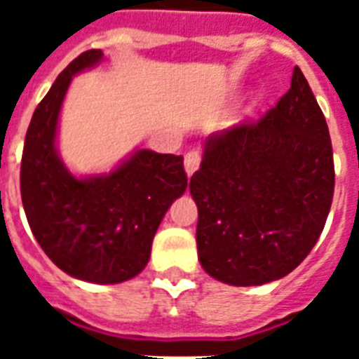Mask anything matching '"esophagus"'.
Wrapping results in <instances>:
<instances>
[{
	"label": "esophagus",
	"mask_w": 359,
	"mask_h": 359,
	"mask_svg": "<svg viewBox=\"0 0 359 359\" xmlns=\"http://www.w3.org/2000/svg\"><path fill=\"white\" fill-rule=\"evenodd\" d=\"M199 163H201V154L199 151H190L188 154L184 156V169L188 177L196 173L197 169H199Z\"/></svg>",
	"instance_id": "obj_1"
}]
</instances>
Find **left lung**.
Wrapping results in <instances>:
<instances>
[{
  "mask_svg": "<svg viewBox=\"0 0 359 359\" xmlns=\"http://www.w3.org/2000/svg\"><path fill=\"white\" fill-rule=\"evenodd\" d=\"M334 184L328 124L294 67L276 108L205 141L190 179L205 272L235 287L285 278L317 244Z\"/></svg>",
  "mask_w": 359,
  "mask_h": 359,
  "instance_id": "1",
  "label": "left lung"
}]
</instances>
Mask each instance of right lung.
<instances>
[{
  "label": "right lung",
  "mask_w": 359,
  "mask_h": 359,
  "mask_svg": "<svg viewBox=\"0 0 359 359\" xmlns=\"http://www.w3.org/2000/svg\"><path fill=\"white\" fill-rule=\"evenodd\" d=\"M87 50L53 81L25 134L20 191L25 216L57 268L89 283L135 278L151 257L158 225L186 191L184 158L137 149L114 171L76 177L57 152L61 106L76 74L102 61Z\"/></svg>",
  "instance_id": "obj_1"
}]
</instances>
